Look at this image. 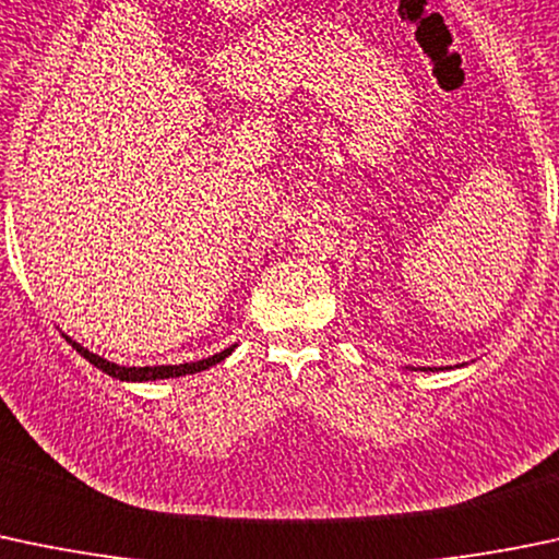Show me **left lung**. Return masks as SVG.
Masks as SVG:
<instances>
[{"mask_svg": "<svg viewBox=\"0 0 559 559\" xmlns=\"http://www.w3.org/2000/svg\"><path fill=\"white\" fill-rule=\"evenodd\" d=\"M423 371H433V368H423Z\"/></svg>", "mask_w": 559, "mask_h": 559, "instance_id": "obj_1", "label": "left lung"}]
</instances>
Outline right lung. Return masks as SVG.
<instances>
[{
	"mask_svg": "<svg viewBox=\"0 0 559 559\" xmlns=\"http://www.w3.org/2000/svg\"><path fill=\"white\" fill-rule=\"evenodd\" d=\"M69 344H72L74 349H78L80 355H83L88 364H94L99 371L109 373V377L120 379V382H153V379H171V377H186V373H199V371H206L210 366L221 364V360H226L228 355L234 353V347L237 344H231L228 349H223V353L212 355V358H204V360H195V364H180V366H118V364H109V360L99 358V355L88 353L85 347H80L78 342H72V338L64 336Z\"/></svg>",
	"mask_w": 559,
	"mask_h": 559,
	"instance_id": "obj_1",
	"label": "right lung"
}]
</instances>
